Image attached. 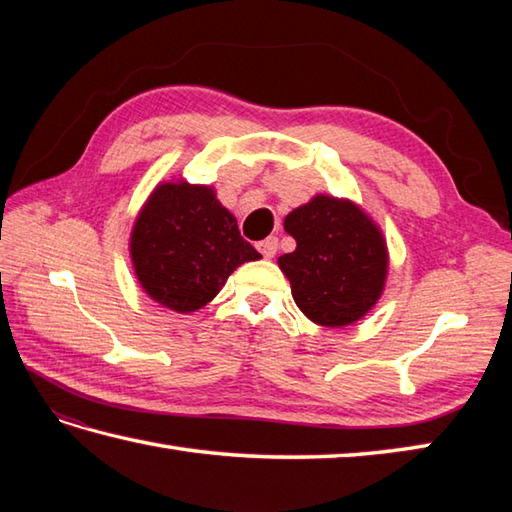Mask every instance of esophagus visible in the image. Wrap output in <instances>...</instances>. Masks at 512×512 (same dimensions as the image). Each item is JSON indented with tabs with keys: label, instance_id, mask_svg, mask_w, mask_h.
Returning a JSON list of instances; mask_svg holds the SVG:
<instances>
[{
	"label": "esophagus",
	"instance_id": "1",
	"mask_svg": "<svg viewBox=\"0 0 512 512\" xmlns=\"http://www.w3.org/2000/svg\"><path fill=\"white\" fill-rule=\"evenodd\" d=\"M277 246H279L277 237H266V239H262V242H257V250H259V253H262L266 259H273V257H275Z\"/></svg>",
	"mask_w": 512,
	"mask_h": 512
}]
</instances>
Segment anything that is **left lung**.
Listing matches in <instances>:
<instances>
[{"label": "left lung", "instance_id": "8db88e82", "mask_svg": "<svg viewBox=\"0 0 512 512\" xmlns=\"http://www.w3.org/2000/svg\"><path fill=\"white\" fill-rule=\"evenodd\" d=\"M297 248L277 264L310 321L345 328L361 321L385 290L389 253L378 224L352 200L314 195L284 220Z\"/></svg>", "mask_w": 512, "mask_h": 512}]
</instances>
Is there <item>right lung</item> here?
I'll list each match as a JSON object with an SVG mask.
<instances>
[{"label":"right lung","mask_w":512,"mask_h":512,"mask_svg":"<svg viewBox=\"0 0 512 512\" xmlns=\"http://www.w3.org/2000/svg\"><path fill=\"white\" fill-rule=\"evenodd\" d=\"M129 255L147 295L180 314L204 308L235 268L262 259L215 189L187 180L151 191L129 235Z\"/></svg>","instance_id":"obj_1"}]
</instances>
